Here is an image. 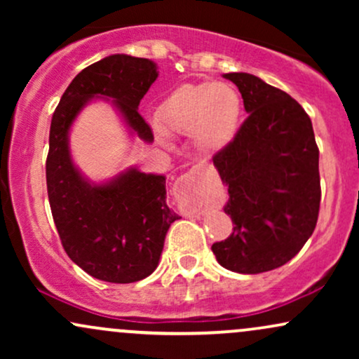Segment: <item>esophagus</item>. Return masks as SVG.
<instances>
[{
    "instance_id": "34e87169",
    "label": "esophagus",
    "mask_w": 359,
    "mask_h": 359,
    "mask_svg": "<svg viewBox=\"0 0 359 359\" xmlns=\"http://www.w3.org/2000/svg\"><path fill=\"white\" fill-rule=\"evenodd\" d=\"M203 174H204V167H201V165L192 167L191 170L187 172V174H184L179 180H177L175 191L179 194H189L191 191H194V189L199 185L201 177H203ZM187 214H189V216H199L201 212L199 211H192V212H187Z\"/></svg>"
}]
</instances>
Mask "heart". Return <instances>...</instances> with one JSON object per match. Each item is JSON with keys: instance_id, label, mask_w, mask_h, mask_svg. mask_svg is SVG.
Listing matches in <instances>:
<instances>
[{"instance_id": "heart-1", "label": "heart", "mask_w": 359, "mask_h": 359, "mask_svg": "<svg viewBox=\"0 0 359 359\" xmlns=\"http://www.w3.org/2000/svg\"><path fill=\"white\" fill-rule=\"evenodd\" d=\"M243 100L228 82L184 84L165 97L158 109L160 135L194 137L204 154H219L231 145L241 126Z\"/></svg>"}]
</instances>
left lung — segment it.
<instances>
[{"instance_id":"left-lung-1","label":"left lung","mask_w":359,"mask_h":359,"mask_svg":"<svg viewBox=\"0 0 359 359\" xmlns=\"http://www.w3.org/2000/svg\"><path fill=\"white\" fill-rule=\"evenodd\" d=\"M224 77L240 89L248 118L212 158L228 187L224 212L234 224L212 253L224 269L263 273L290 262L314 233L319 148L311 118L294 97L253 74Z\"/></svg>"}]
</instances>
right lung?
<instances>
[{"label": "right lung", "mask_w": 359, "mask_h": 359, "mask_svg": "<svg viewBox=\"0 0 359 359\" xmlns=\"http://www.w3.org/2000/svg\"><path fill=\"white\" fill-rule=\"evenodd\" d=\"M158 72L150 59L114 53L74 77L52 116L45 163L53 222L69 258L86 273L133 283L154 273L179 216L167 205L165 177L126 168L102 184L81 174L69 147L72 123L96 97L111 101L131 135L154 142L138 106Z\"/></svg>", "instance_id": "right-lung-1"}]
</instances>
